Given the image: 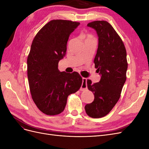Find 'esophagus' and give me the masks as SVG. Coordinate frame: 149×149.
<instances>
[{
	"mask_svg": "<svg viewBox=\"0 0 149 149\" xmlns=\"http://www.w3.org/2000/svg\"><path fill=\"white\" fill-rule=\"evenodd\" d=\"M87 79L85 78H83V83L81 87L80 88L81 91H84L85 89H87Z\"/></svg>",
	"mask_w": 149,
	"mask_h": 149,
	"instance_id": "esophagus-1",
	"label": "esophagus"
}]
</instances>
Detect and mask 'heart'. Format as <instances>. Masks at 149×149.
<instances>
[{"label":"heart","instance_id":"obj_1","mask_svg":"<svg viewBox=\"0 0 149 149\" xmlns=\"http://www.w3.org/2000/svg\"><path fill=\"white\" fill-rule=\"evenodd\" d=\"M89 39H94L93 36L92 35H90V34H88L86 35V40H89Z\"/></svg>","mask_w":149,"mask_h":149}]
</instances>
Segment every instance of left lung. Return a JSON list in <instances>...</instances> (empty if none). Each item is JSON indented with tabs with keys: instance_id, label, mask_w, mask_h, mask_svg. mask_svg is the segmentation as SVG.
<instances>
[{
	"instance_id": "left-lung-1",
	"label": "left lung",
	"mask_w": 149,
	"mask_h": 149,
	"mask_svg": "<svg viewBox=\"0 0 149 149\" xmlns=\"http://www.w3.org/2000/svg\"><path fill=\"white\" fill-rule=\"evenodd\" d=\"M87 25L96 30L99 37L94 63L101 78L98 83L87 81L94 100L85 106V111L91 118H101L109 114L119 100L127 78V53L123 40L109 22L97 20Z\"/></svg>"
}]
</instances>
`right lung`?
Masks as SVG:
<instances>
[{"label": "right lung", "instance_id": "obj_1", "mask_svg": "<svg viewBox=\"0 0 149 149\" xmlns=\"http://www.w3.org/2000/svg\"><path fill=\"white\" fill-rule=\"evenodd\" d=\"M79 22L52 20L35 37L27 58V75L31 98L48 116L64 111L70 94L78 91L83 79L78 72H60L58 62L65 56L70 35Z\"/></svg>", "mask_w": 149, "mask_h": 149}]
</instances>
